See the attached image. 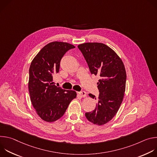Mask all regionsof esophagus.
<instances>
[{
  "mask_svg": "<svg viewBox=\"0 0 157 157\" xmlns=\"http://www.w3.org/2000/svg\"><path fill=\"white\" fill-rule=\"evenodd\" d=\"M78 94L79 95L80 97L81 98H85L86 96V93L85 91H81V92H78Z\"/></svg>",
  "mask_w": 157,
  "mask_h": 157,
  "instance_id": "esophagus-1",
  "label": "esophagus"
}]
</instances>
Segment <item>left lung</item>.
Here are the masks:
<instances>
[{"mask_svg":"<svg viewBox=\"0 0 157 157\" xmlns=\"http://www.w3.org/2000/svg\"><path fill=\"white\" fill-rule=\"evenodd\" d=\"M78 47L91 74L101 78L98 82V104L93 111L85 116L89 122L102 125L115 116L122 102L127 78L125 66L117 53L104 43H85ZM89 96L96 99L92 94Z\"/></svg>","mask_w":157,"mask_h":157,"instance_id":"8db88e82","label":"left lung"}]
</instances>
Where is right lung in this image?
<instances>
[{
  "mask_svg": "<svg viewBox=\"0 0 157 157\" xmlns=\"http://www.w3.org/2000/svg\"><path fill=\"white\" fill-rule=\"evenodd\" d=\"M71 44L53 41L44 46L32 60L29 69V90L36 114L43 121L52 122L61 118L71 101L76 98L73 90L54 84L53 76L59 72L60 61Z\"/></svg>",
  "mask_w": 157,
  "mask_h": 157,
  "instance_id": "add662e5",
  "label": "right lung"
}]
</instances>
